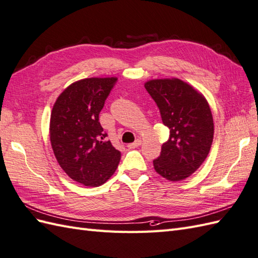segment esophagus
<instances>
[{"label":"esophagus","mask_w":258,"mask_h":258,"mask_svg":"<svg viewBox=\"0 0 258 258\" xmlns=\"http://www.w3.org/2000/svg\"><path fill=\"white\" fill-rule=\"evenodd\" d=\"M141 144H142V141H141V140H136L134 143L128 144V145H127V148H128V149H135V148H137L138 146H140Z\"/></svg>","instance_id":"obj_1"}]
</instances>
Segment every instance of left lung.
<instances>
[{"mask_svg": "<svg viewBox=\"0 0 258 258\" xmlns=\"http://www.w3.org/2000/svg\"><path fill=\"white\" fill-rule=\"evenodd\" d=\"M145 88L170 130L169 140L154 160L158 174L169 181L186 179L202 166L213 144L214 120L208 102L180 79H154Z\"/></svg>", "mask_w": 258, "mask_h": 258, "instance_id": "1", "label": "left lung"}]
</instances>
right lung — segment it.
I'll use <instances>...</instances> for the list:
<instances>
[{
    "instance_id": "right-lung-1",
    "label": "right lung",
    "mask_w": 258,
    "mask_h": 258,
    "mask_svg": "<svg viewBox=\"0 0 258 258\" xmlns=\"http://www.w3.org/2000/svg\"><path fill=\"white\" fill-rule=\"evenodd\" d=\"M117 82L115 77L86 78L58 96L50 120V141L56 160L71 179L99 186L114 173L121 159L99 114Z\"/></svg>"
}]
</instances>
